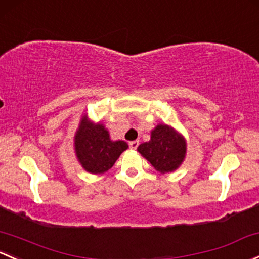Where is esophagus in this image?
Here are the masks:
<instances>
[{"instance_id":"obj_1","label":"esophagus","mask_w":259,"mask_h":259,"mask_svg":"<svg viewBox=\"0 0 259 259\" xmlns=\"http://www.w3.org/2000/svg\"><path fill=\"white\" fill-rule=\"evenodd\" d=\"M129 146L130 149H133V150H135V149L139 146V140H134V141H130L129 143Z\"/></svg>"}]
</instances>
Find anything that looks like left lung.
I'll list each match as a JSON object with an SVG mask.
<instances>
[{
  "instance_id": "1",
  "label": "left lung",
  "mask_w": 259,
  "mask_h": 259,
  "mask_svg": "<svg viewBox=\"0 0 259 259\" xmlns=\"http://www.w3.org/2000/svg\"><path fill=\"white\" fill-rule=\"evenodd\" d=\"M138 151L157 172H174L185 161L187 143L184 135L175 127L160 122L151 130L150 140L140 144Z\"/></svg>"
}]
</instances>
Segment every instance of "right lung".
Returning a JSON list of instances; mask_svg holds the SVG:
<instances>
[{"instance_id":"right-lung-1","label":"right lung","mask_w":259,"mask_h":259,"mask_svg":"<svg viewBox=\"0 0 259 259\" xmlns=\"http://www.w3.org/2000/svg\"><path fill=\"white\" fill-rule=\"evenodd\" d=\"M73 144L78 162L87 172L93 175L107 172L129 148L124 140H111L105 125L89 119L88 114L81 115Z\"/></svg>"}]
</instances>
